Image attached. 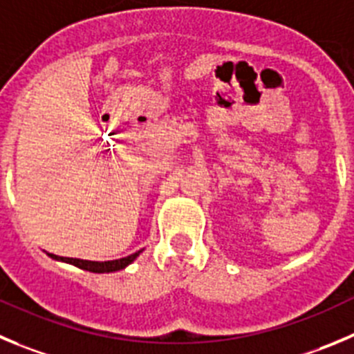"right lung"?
<instances>
[{"instance_id": "right-lung-1", "label": "right lung", "mask_w": 354, "mask_h": 354, "mask_svg": "<svg viewBox=\"0 0 354 354\" xmlns=\"http://www.w3.org/2000/svg\"><path fill=\"white\" fill-rule=\"evenodd\" d=\"M140 253H141V250H140V252H136V253H132V255L125 257V259L110 260V262H91V260L66 259V257L52 255V253H48V255H50L52 259H55V260H62V262L73 263V266L80 267V269H84V270H88V272H113V270H120V269H124V267H127L129 263L132 262V260L140 255Z\"/></svg>"}]
</instances>
